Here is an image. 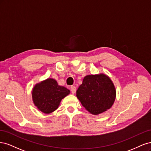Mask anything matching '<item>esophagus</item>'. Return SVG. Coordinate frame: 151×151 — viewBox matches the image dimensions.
<instances>
[{
	"label": "esophagus",
	"mask_w": 151,
	"mask_h": 151,
	"mask_svg": "<svg viewBox=\"0 0 151 151\" xmlns=\"http://www.w3.org/2000/svg\"><path fill=\"white\" fill-rule=\"evenodd\" d=\"M70 90H71V93H72L73 94L75 93L76 89V87H75V86H72L71 87V88H70Z\"/></svg>",
	"instance_id": "34e87169"
}]
</instances>
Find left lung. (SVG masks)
Returning <instances> with one entry per match:
<instances>
[{
	"mask_svg": "<svg viewBox=\"0 0 151 151\" xmlns=\"http://www.w3.org/2000/svg\"><path fill=\"white\" fill-rule=\"evenodd\" d=\"M76 96L86 110L99 115L110 109L116 98V89L104 73L86 75L76 90Z\"/></svg>",
	"mask_w": 151,
	"mask_h": 151,
	"instance_id": "8db88e82",
	"label": "left lung"
}]
</instances>
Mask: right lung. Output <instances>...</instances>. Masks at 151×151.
Here are the masks:
<instances>
[{
    "mask_svg": "<svg viewBox=\"0 0 151 151\" xmlns=\"http://www.w3.org/2000/svg\"><path fill=\"white\" fill-rule=\"evenodd\" d=\"M70 91L60 86L53 78H47L36 84L32 90L33 103L39 110L46 114L55 111L60 102Z\"/></svg>",
    "mask_w": 151,
    "mask_h": 151,
    "instance_id": "add662e5",
    "label": "right lung"
}]
</instances>
